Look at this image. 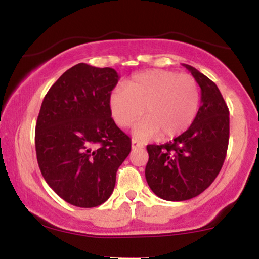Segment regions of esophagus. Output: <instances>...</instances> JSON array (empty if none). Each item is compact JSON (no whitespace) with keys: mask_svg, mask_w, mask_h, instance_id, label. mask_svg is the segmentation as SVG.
<instances>
[{"mask_svg":"<svg viewBox=\"0 0 259 259\" xmlns=\"http://www.w3.org/2000/svg\"><path fill=\"white\" fill-rule=\"evenodd\" d=\"M142 147H144V144H142V142H140L135 139L132 140V148H133V150H138V148H142Z\"/></svg>","mask_w":259,"mask_h":259,"instance_id":"esophagus-1","label":"esophagus"}]
</instances>
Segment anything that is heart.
Masks as SVG:
<instances>
[{
  "label": "heart",
  "instance_id": "obj_1",
  "mask_svg": "<svg viewBox=\"0 0 259 259\" xmlns=\"http://www.w3.org/2000/svg\"><path fill=\"white\" fill-rule=\"evenodd\" d=\"M200 101V88L191 75L153 69L134 75L125 86H115L108 105L121 127L140 119L145 107L147 117L134 127L136 138L147 140L162 133V138L173 139L194 123Z\"/></svg>",
  "mask_w": 259,
  "mask_h": 259
}]
</instances>
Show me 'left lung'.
<instances>
[{"mask_svg": "<svg viewBox=\"0 0 259 259\" xmlns=\"http://www.w3.org/2000/svg\"><path fill=\"white\" fill-rule=\"evenodd\" d=\"M184 65L201 88L197 115L173 141L147 146V184L167 201H185L202 194L221 171L229 144V109L218 86L196 68Z\"/></svg>", "mask_w": 259, "mask_h": 259, "instance_id": "1", "label": "left lung"}]
</instances>
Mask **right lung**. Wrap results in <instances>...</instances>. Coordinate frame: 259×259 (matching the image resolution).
<instances>
[{
    "label": "right lung",
    "mask_w": 259,
    "mask_h": 259,
    "mask_svg": "<svg viewBox=\"0 0 259 259\" xmlns=\"http://www.w3.org/2000/svg\"><path fill=\"white\" fill-rule=\"evenodd\" d=\"M119 75L79 63L59 76L41 105L35 148L50 187L73 206L97 207L112 195L132 139L115 125L108 99Z\"/></svg>",
    "instance_id": "add662e5"
}]
</instances>
